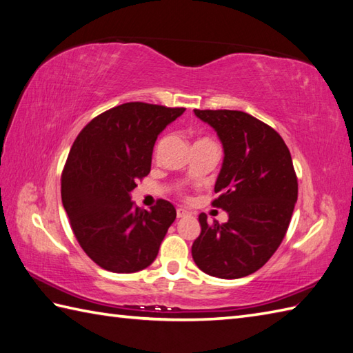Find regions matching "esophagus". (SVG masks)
Listing matches in <instances>:
<instances>
[{"label": "esophagus", "instance_id": "1", "mask_svg": "<svg viewBox=\"0 0 353 353\" xmlns=\"http://www.w3.org/2000/svg\"><path fill=\"white\" fill-rule=\"evenodd\" d=\"M176 214H177V219H182V216H185V215H188L190 212L186 211V209H183V208H177V211H176Z\"/></svg>", "mask_w": 353, "mask_h": 353}]
</instances>
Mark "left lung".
<instances>
[{
  "mask_svg": "<svg viewBox=\"0 0 353 353\" xmlns=\"http://www.w3.org/2000/svg\"><path fill=\"white\" fill-rule=\"evenodd\" d=\"M223 142L224 161L212 206L229 220L208 224L192 244V259L209 276L238 279L273 256L287 234L297 201V176L290 150L273 127L241 110L194 109Z\"/></svg>",
  "mask_w": 353,
  "mask_h": 353,
  "instance_id": "1",
  "label": "left lung"
}]
</instances>
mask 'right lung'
Returning a JSON list of instances; mask_svg holds the SVG:
<instances>
[{"label":"right lung","instance_id":"1","mask_svg":"<svg viewBox=\"0 0 353 353\" xmlns=\"http://www.w3.org/2000/svg\"><path fill=\"white\" fill-rule=\"evenodd\" d=\"M183 112L124 103L91 119L74 141L62 171V203L81 249L108 272L147 268L176 220L170 201L159 199L145 211L130 191L148 176L157 134Z\"/></svg>","mask_w":353,"mask_h":353}]
</instances>
